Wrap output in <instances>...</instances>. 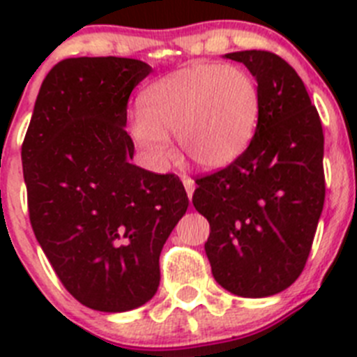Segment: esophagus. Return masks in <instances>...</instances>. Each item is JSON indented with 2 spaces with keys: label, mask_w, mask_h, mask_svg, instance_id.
I'll return each instance as SVG.
<instances>
[{
  "label": "esophagus",
  "mask_w": 357,
  "mask_h": 357,
  "mask_svg": "<svg viewBox=\"0 0 357 357\" xmlns=\"http://www.w3.org/2000/svg\"><path fill=\"white\" fill-rule=\"evenodd\" d=\"M182 182H184V188H185V193H188V198L191 200V198H193V193H195V181H191L189 176H184V178H182Z\"/></svg>",
  "instance_id": "esophagus-1"
}]
</instances>
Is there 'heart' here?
Returning a JSON list of instances; mask_svg holds the SVG:
<instances>
[{
    "mask_svg": "<svg viewBox=\"0 0 357 357\" xmlns=\"http://www.w3.org/2000/svg\"><path fill=\"white\" fill-rule=\"evenodd\" d=\"M259 112L261 93L250 73L238 66L195 64L144 91L130 134L157 164L173 159L169 135H176L188 162L220 169L250 144Z\"/></svg>",
    "mask_w": 357,
    "mask_h": 357,
    "instance_id": "b5f03b06",
    "label": "heart"
}]
</instances>
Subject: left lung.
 Instances as JSON below:
<instances>
[{
	"instance_id": "1",
	"label": "left lung",
	"mask_w": 357,
	"mask_h": 357,
	"mask_svg": "<svg viewBox=\"0 0 357 357\" xmlns=\"http://www.w3.org/2000/svg\"><path fill=\"white\" fill-rule=\"evenodd\" d=\"M261 93L250 144L227 168L198 178L193 206L207 218L216 282L247 298L284 291L311 252L326 198L324 132L295 69L261 50L227 53Z\"/></svg>"
}]
</instances>
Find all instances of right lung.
<instances>
[{
	"instance_id": "right-lung-1",
	"label": "right lung",
	"mask_w": 357,
	"mask_h": 357,
	"mask_svg": "<svg viewBox=\"0 0 357 357\" xmlns=\"http://www.w3.org/2000/svg\"><path fill=\"white\" fill-rule=\"evenodd\" d=\"M150 73L121 56L59 62L21 148L33 234L64 288L103 313L155 295L160 250L189 206L178 176L132 164L128 98Z\"/></svg>"
}]
</instances>
